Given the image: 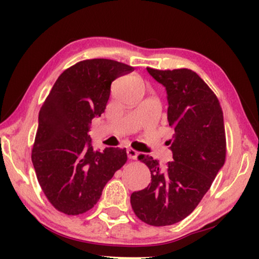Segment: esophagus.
<instances>
[{"mask_svg":"<svg viewBox=\"0 0 259 259\" xmlns=\"http://www.w3.org/2000/svg\"><path fill=\"white\" fill-rule=\"evenodd\" d=\"M137 153H138V150L137 147L134 146V145H131L128 151H127V154H128L130 158H136L137 157Z\"/></svg>","mask_w":259,"mask_h":259,"instance_id":"34e87169","label":"esophagus"}]
</instances>
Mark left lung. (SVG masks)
Masks as SVG:
<instances>
[{
  "label": "left lung",
  "instance_id": "left-lung-1",
  "mask_svg": "<svg viewBox=\"0 0 259 259\" xmlns=\"http://www.w3.org/2000/svg\"><path fill=\"white\" fill-rule=\"evenodd\" d=\"M133 70L114 60H84L59 76L42 105L31 161L42 191L60 212L91 210L126 162V152L97 148L88 132L105 112L113 81Z\"/></svg>",
  "mask_w": 259,
  "mask_h": 259
}]
</instances>
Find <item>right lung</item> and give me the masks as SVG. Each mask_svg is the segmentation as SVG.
I'll list each match as a JSON object with an SVG mask.
<instances>
[{
    "instance_id": "1",
    "label": "right lung",
    "mask_w": 259,
    "mask_h": 259,
    "mask_svg": "<svg viewBox=\"0 0 259 259\" xmlns=\"http://www.w3.org/2000/svg\"><path fill=\"white\" fill-rule=\"evenodd\" d=\"M153 77L167 93L172 157L166 164L146 158L151 183L131 194V205L146 224L165 226L186 218L211 187L225 162V130L217 98L196 73L158 70Z\"/></svg>"
}]
</instances>
